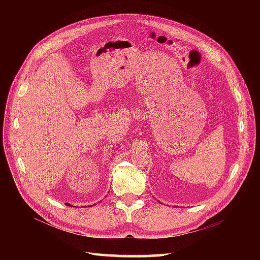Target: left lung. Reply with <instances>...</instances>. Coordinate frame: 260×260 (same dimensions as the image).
<instances>
[{
  "mask_svg": "<svg viewBox=\"0 0 260 260\" xmlns=\"http://www.w3.org/2000/svg\"><path fill=\"white\" fill-rule=\"evenodd\" d=\"M159 203H160V202H159ZM160 204H161V203H160Z\"/></svg>",
  "mask_w": 260,
  "mask_h": 260,
  "instance_id": "left-lung-1",
  "label": "left lung"
}]
</instances>
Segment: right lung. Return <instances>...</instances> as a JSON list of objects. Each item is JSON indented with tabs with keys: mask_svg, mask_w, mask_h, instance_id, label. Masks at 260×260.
<instances>
[{
	"mask_svg": "<svg viewBox=\"0 0 260 260\" xmlns=\"http://www.w3.org/2000/svg\"><path fill=\"white\" fill-rule=\"evenodd\" d=\"M66 205H67V206H72V205H70V204H68V203H66Z\"/></svg>",
	"mask_w": 260,
	"mask_h": 260,
	"instance_id": "1",
	"label": "right lung"
}]
</instances>
